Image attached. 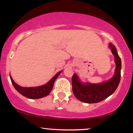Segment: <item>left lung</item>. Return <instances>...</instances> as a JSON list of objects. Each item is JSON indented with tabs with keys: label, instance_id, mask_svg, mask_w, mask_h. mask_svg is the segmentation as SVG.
Segmentation results:
<instances>
[{
	"label": "left lung",
	"instance_id": "8db88e82",
	"mask_svg": "<svg viewBox=\"0 0 133 133\" xmlns=\"http://www.w3.org/2000/svg\"><path fill=\"white\" fill-rule=\"evenodd\" d=\"M115 57L116 68L113 77L108 81L100 84L82 83L76 74L72 77L73 92L75 97L86 103H96L104 100L111 95L119 84L121 77L122 62L116 48L112 43L109 44Z\"/></svg>",
	"mask_w": 133,
	"mask_h": 133
}]
</instances>
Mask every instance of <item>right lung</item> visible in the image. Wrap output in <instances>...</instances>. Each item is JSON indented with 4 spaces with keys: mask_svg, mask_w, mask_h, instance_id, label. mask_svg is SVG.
Returning <instances> with one entry per match:
<instances>
[{
    "mask_svg": "<svg viewBox=\"0 0 133 133\" xmlns=\"http://www.w3.org/2000/svg\"><path fill=\"white\" fill-rule=\"evenodd\" d=\"M62 71L57 73L47 84H44L43 85L34 87H21V86L18 85L16 82L14 81L13 79H12L11 75H10V77L14 87L15 88V89L20 94L25 96V97L30 98V99H38V98H41L48 96L50 94L52 89L55 81L57 78L58 76L60 75V74L62 73Z\"/></svg>",
    "mask_w": 133,
    "mask_h": 133,
    "instance_id": "obj_1",
    "label": "right lung"
}]
</instances>
